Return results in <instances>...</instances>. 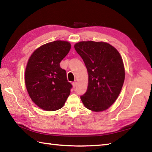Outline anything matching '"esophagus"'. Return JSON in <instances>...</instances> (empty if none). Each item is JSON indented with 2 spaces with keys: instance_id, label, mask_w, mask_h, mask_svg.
<instances>
[{
  "instance_id": "1",
  "label": "esophagus",
  "mask_w": 152,
  "mask_h": 152,
  "mask_svg": "<svg viewBox=\"0 0 152 152\" xmlns=\"http://www.w3.org/2000/svg\"><path fill=\"white\" fill-rule=\"evenodd\" d=\"M77 86V82L76 81H74L72 82V86L73 88H75V87Z\"/></svg>"
}]
</instances>
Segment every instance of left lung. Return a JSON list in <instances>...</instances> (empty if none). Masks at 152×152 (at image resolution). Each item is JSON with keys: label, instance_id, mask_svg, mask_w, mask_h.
Here are the masks:
<instances>
[{"label": "left lung", "instance_id": "1", "mask_svg": "<svg viewBox=\"0 0 152 152\" xmlns=\"http://www.w3.org/2000/svg\"><path fill=\"white\" fill-rule=\"evenodd\" d=\"M74 48L88 72V89L80 99L90 110L104 111L114 104L124 85L125 68L120 54L104 42L82 41Z\"/></svg>", "mask_w": 152, "mask_h": 152}]
</instances>
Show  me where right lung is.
<instances>
[{"label": "right lung", "mask_w": 152, "mask_h": 152, "mask_svg": "<svg viewBox=\"0 0 152 152\" xmlns=\"http://www.w3.org/2000/svg\"><path fill=\"white\" fill-rule=\"evenodd\" d=\"M71 45L56 40L41 46L28 59L25 82L29 96L38 107L46 111L61 108L70 93L66 70L61 61L69 53Z\"/></svg>", "instance_id": "add662e5"}]
</instances>
